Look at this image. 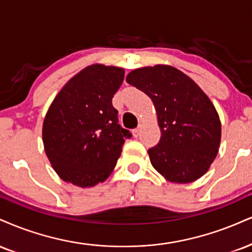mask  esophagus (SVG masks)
Segmentation results:
<instances>
[{
	"label": "esophagus",
	"mask_w": 252,
	"mask_h": 252,
	"mask_svg": "<svg viewBox=\"0 0 252 252\" xmlns=\"http://www.w3.org/2000/svg\"><path fill=\"white\" fill-rule=\"evenodd\" d=\"M132 135H134V137H138L139 135V128H136L132 130Z\"/></svg>",
	"instance_id": "34e87169"
}]
</instances>
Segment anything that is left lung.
<instances>
[{
	"mask_svg": "<svg viewBox=\"0 0 252 252\" xmlns=\"http://www.w3.org/2000/svg\"><path fill=\"white\" fill-rule=\"evenodd\" d=\"M126 80L147 94L156 109L162 134L159 143L148 150L154 168L174 183L201 178L216 158L222 131L210 98L171 65L135 69Z\"/></svg>",
	"mask_w": 252,
	"mask_h": 252,
	"instance_id": "obj_1",
	"label": "left lung"
}]
</instances>
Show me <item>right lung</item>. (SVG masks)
<instances>
[{"mask_svg":"<svg viewBox=\"0 0 252 252\" xmlns=\"http://www.w3.org/2000/svg\"><path fill=\"white\" fill-rule=\"evenodd\" d=\"M123 80V68L96 63L71 77L54 98L42 139L61 180L92 188L113 172L124 142L131 136L118 124L113 107Z\"/></svg>","mask_w":252,"mask_h":252,"instance_id":"right-lung-1","label":"right lung"}]
</instances>
